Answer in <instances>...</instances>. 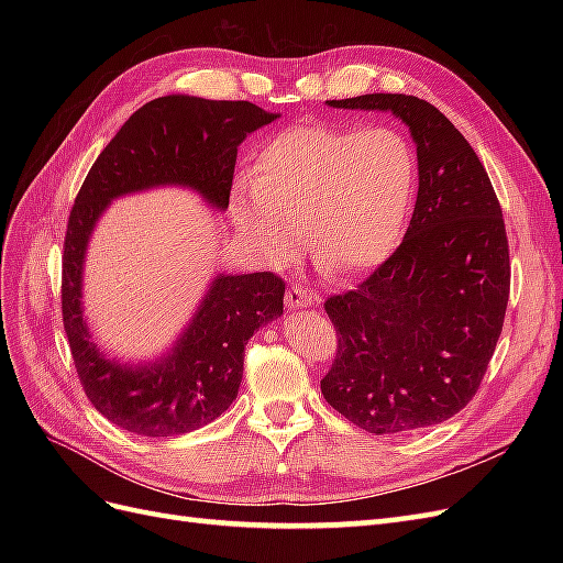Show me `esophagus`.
<instances>
[{
    "mask_svg": "<svg viewBox=\"0 0 563 563\" xmlns=\"http://www.w3.org/2000/svg\"><path fill=\"white\" fill-rule=\"evenodd\" d=\"M314 302H317V296L312 291H308V288H305L302 284H294L286 291V305H288V308H294V310L310 308V305H314Z\"/></svg>",
    "mask_w": 563,
    "mask_h": 563,
    "instance_id": "esophagus-1",
    "label": "esophagus"
}]
</instances>
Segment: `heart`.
Masks as SVG:
<instances>
[{
    "label": "heart",
    "mask_w": 563,
    "mask_h": 563,
    "mask_svg": "<svg viewBox=\"0 0 563 563\" xmlns=\"http://www.w3.org/2000/svg\"><path fill=\"white\" fill-rule=\"evenodd\" d=\"M411 141L391 126H291L258 150L232 190L234 225L269 258L296 251L300 225L331 277L378 267L401 242L416 195Z\"/></svg>",
    "instance_id": "b5f03b06"
}]
</instances>
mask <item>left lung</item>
Returning a JSON list of instances; mask_svg holds the SVG:
<instances>
[{
    "mask_svg": "<svg viewBox=\"0 0 563 563\" xmlns=\"http://www.w3.org/2000/svg\"><path fill=\"white\" fill-rule=\"evenodd\" d=\"M411 129L418 199L401 244L354 291L323 302L335 360L321 395L371 434L430 428L479 389L509 300V244L484 164L432 103L404 93L329 100Z\"/></svg>",
    "mask_w": 563,
    "mask_h": 563,
    "instance_id": "left-lung-1",
    "label": "left lung"
}]
</instances>
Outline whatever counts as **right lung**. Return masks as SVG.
I'll use <instances>...</instances> for the list:
<instances>
[{"instance_id":"1","label":"right lung","mask_w":563,"mask_h":563,"mask_svg":"<svg viewBox=\"0 0 563 563\" xmlns=\"http://www.w3.org/2000/svg\"><path fill=\"white\" fill-rule=\"evenodd\" d=\"M249 100L164 96L135 110L93 162L75 197L63 242V327L79 383L98 413L141 437H174L225 413L240 391L244 347L255 329L284 312L275 272L220 275L174 352L155 366L110 362L89 340L81 317V263L108 203L155 185L192 187L228 209L236 147L275 122Z\"/></svg>"}]
</instances>
